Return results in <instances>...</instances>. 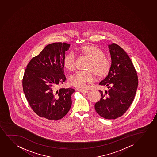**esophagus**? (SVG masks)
Listing matches in <instances>:
<instances>
[{
	"label": "esophagus",
	"instance_id": "esophagus-1",
	"mask_svg": "<svg viewBox=\"0 0 157 157\" xmlns=\"http://www.w3.org/2000/svg\"><path fill=\"white\" fill-rule=\"evenodd\" d=\"M79 92L82 93H88L90 91L87 90H79Z\"/></svg>",
	"mask_w": 157,
	"mask_h": 157
}]
</instances>
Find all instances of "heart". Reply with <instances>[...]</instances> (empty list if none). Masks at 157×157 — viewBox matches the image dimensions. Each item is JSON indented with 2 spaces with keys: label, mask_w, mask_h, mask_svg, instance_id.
<instances>
[{
  "label": "heart",
  "mask_w": 157,
  "mask_h": 157,
  "mask_svg": "<svg viewBox=\"0 0 157 157\" xmlns=\"http://www.w3.org/2000/svg\"><path fill=\"white\" fill-rule=\"evenodd\" d=\"M82 57L89 61L86 70L88 71L77 72L70 76L69 83L75 87L83 89L88 84H92L96 75L99 78L105 77L109 73L111 63L104 53L99 47L93 45L82 46L78 50ZM76 59L73 53H69L63 59V66L69 71H72L75 67Z\"/></svg>",
  "instance_id": "obj_1"
}]
</instances>
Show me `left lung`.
I'll return each mask as SVG.
<instances>
[{"instance_id": "obj_1", "label": "left lung", "mask_w": 157, "mask_h": 157, "mask_svg": "<svg viewBox=\"0 0 157 157\" xmlns=\"http://www.w3.org/2000/svg\"><path fill=\"white\" fill-rule=\"evenodd\" d=\"M111 67L106 77L100 85L109 88L105 93L100 90L101 98L95 104L96 111L106 119H114L122 116L134 99L138 86L137 72L122 48L113 43L109 45Z\"/></svg>"}]
</instances>
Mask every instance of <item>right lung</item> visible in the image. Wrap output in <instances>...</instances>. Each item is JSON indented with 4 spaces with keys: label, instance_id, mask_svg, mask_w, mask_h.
Listing matches in <instances>:
<instances>
[{
    "label": "right lung",
    "instance_id": "1",
    "mask_svg": "<svg viewBox=\"0 0 157 157\" xmlns=\"http://www.w3.org/2000/svg\"><path fill=\"white\" fill-rule=\"evenodd\" d=\"M69 44L52 43L39 55L33 57L25 70L23 90L33 111L41 118L61 119L71 106V95L75 90L60 88L65 82L63 59Z\"/></svg>",
    "mask_w": 157,
    "mask_h": 157
}]
</instances>
